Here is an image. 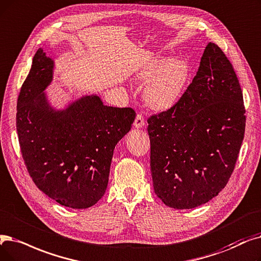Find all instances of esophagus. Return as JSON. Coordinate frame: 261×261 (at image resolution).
I'll return each mask as SVG.
<instances>
[{"mask_svg":"<svg viewBox=\"0 0 261 261\" xmlns=\"http://www.w3.org/2000/svg\"><path fill=\"white\" fill-rule=\"evenodd\" d=\"M144 124H145V119H144L143 115L139 113L137 117H135V120H134V127L135 128H143Z\"/></svg>","mask_w":261,"mask_h":261,"instance_id":"obj_1","label":"esophagus"}]
</instances>
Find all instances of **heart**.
<instances>
[{"label":"heart","mask_w":261,"mask_h":261,"mask_svg":"<svg viewBox=\"0 0 261 261\" xmlns=\"http://www.w3.org/2000/svg\"><path fill=\"white\" fill-rule=\"evenodd\" d=\"M188 63L180 58L165 61L156 56L135 73V80L149 82L145 88L146 102L152 109L164 110L172 107L185 88L188 77Z\"/></svg>","instance_id":"heart-1"}]
</instances>
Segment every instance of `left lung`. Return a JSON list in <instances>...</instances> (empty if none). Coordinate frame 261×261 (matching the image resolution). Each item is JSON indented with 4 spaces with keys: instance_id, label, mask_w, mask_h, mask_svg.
Listing matches in <instances>:
<instances>
[{
    "instance_id": "8db88e82",
    "label": "left lung",
    "mask_w": 261,
    "mask_h": 261,
    "mask_svg": "<svg viewBox=\"0 0 261 261\" xmlns=\"http://www.w3.org/2000/svg\"><path fill=\"white\" fill-rule=\"evenodd\" d=\"M147 122L156 196L175 209L195 208L217 196L233 172L245 131L242 89L218 44H207L177 102Z\"/></svg>"
}]
</instances>
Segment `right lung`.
Here are the masks:
<instances>
[{
    "mask_svg": "<svg viewBox=\"0 0 261 261\" xmlns=\"http://www.w3.org/2000/svg\"><path fill=\"white\" fill-rule=\"evenodd\" d=\"M54 63L38 49L17 102L20 149L34 184L62 206L85 209L102 197L116 144L135 118L131 108L105 106L85 96L56 111L43 90Z\"/></svg>",
    "mask_w": 261,
    "mask_h": 261,
    "instance_id": "right-lung-1",
    "label": "right lung"
}]
</instances>
